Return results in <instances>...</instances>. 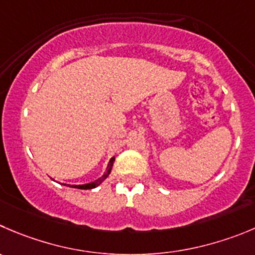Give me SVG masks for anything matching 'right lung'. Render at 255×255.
<instances>
[{
  "label": "right lung",
  "instance_id": "obj_1",
  "mask_svg": "<svg viewBox=\"0 0 255 255\" xmlns=\"http://www.w3.org/2000/svg\"><path fill=\"white\" fill-rule=\"evenodd\" d=\"M114 161H115V157H111L110 161H109V164H108V170H106V173L104 174V175L101 176L100 179H98V180L93 181V183H89V184H82V185H70V184H69L67 186H71V188H76V189H94V188H96V186L100 185V184L103 183V181L105 180L106 178H108L109 174L111 173V169H113Z\"/></svg>",
  "mask_w": 255,
  "mask_h": 255
}]
</instances>
